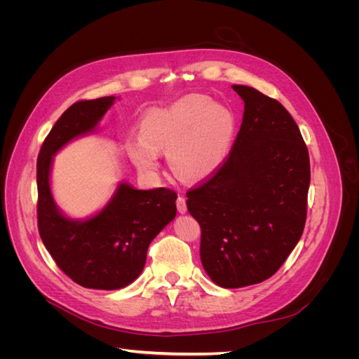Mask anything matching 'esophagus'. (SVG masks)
Here are the masks:
<instances>
[{
	"instance_id": "1",
	"label": "esophagus",
	"mask_w": 359,
	"mask_h": 359,
	"mask_svg": "<svg viewBox=\"0 0 359 359\" xmlns=\"http://www.w3.org/2000/svg\"><path fill=\"white\" fill-rule=\"evenodd\" d=\"M177 208H178V212H181V214H186V212H187L186 198H184V196H178V199H177Z\"/></svg>"
}]
</instances>
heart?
Here are the masks:
<instances>
[{"mask_svg": "<svg viewBox=\"0 0 359 359\" xmlns=\"http://www.w3.org/2000/svg\"><path fill=\"white\" fill-rule=\"evenodd\" d=\"M140 137L127 151L139 170L154 173L166 151L170 169L184 180L210 175L224 160L235 132L233 114L203 94H187L165 107L149 109L139 124Z\"/></svg>", "mask_w": 359, "mask_h": 359, "instance_id": "heart-1", "label": "heart"}]
</instances>
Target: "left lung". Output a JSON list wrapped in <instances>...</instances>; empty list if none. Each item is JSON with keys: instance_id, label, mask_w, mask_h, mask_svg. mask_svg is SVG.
Here are the masks:
<instances>
[{"instance_id": "8db88e82", "label": "left lung", "mask_w": 359, "mask_h": 359, "mask_svg": "<svg viewBox=\"0 0 359 359\" xmlns=\"http://www.w3.org/2000/svg\"><path fill=\"white\" fill-rule=\"evenodd\" d=\"M244 115L229 156L187 191L201 224V260L226 289L274 276L298 244L307 219L310 158L299 128L280 102L232 85Z\"/></svg>"}]
</instances>
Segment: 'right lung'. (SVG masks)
Returning a JSON list of instances; mask_svg holds the SVG:
<instances>
[{"mask_svg":"<svg viewBox=\"0 0 359 359\" xmlns=\"http://www.w3.org/2000/svg\"><path fill=\"white\" fill-rule=\"evenodd\" d=\"M116 97L81 100L52 127L37 158V224L43 244L64 274L88 289L115 290L140 276L151 241L177 215V193L136 190L121 182L104 208L86 220L64 215L50 191L52 158L72 139L91 133Z\"/></svg>","mask_w":359,"mask_h":359,"instance_id":"1","label":"right lung"}]
</instances>
